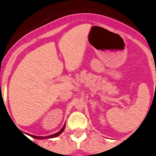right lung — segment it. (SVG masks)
<instances>
[{
	"label": "right lung",
	"instance_id": "right-lung-1",
	"mask_svg": "<svg viewBox=\"0 0 156 156\" xmlns=\"http://www.w3.org/2000/svg\"><path fill=\"white\" fill-rule=\"evenodd\" d=\"M65 126H66V124L63 126V127L60 130H59L58 133H54V134H51V135H49V136H47V137H38V136H34V135H33L32 137H34V138H36V139H46V138H53V137H58V136H59V135L61 134L63 132V130H64L65 129Z\"/></svg>",
	"mask_w": 156,
	"mask_h": 156
}]
</instances>
